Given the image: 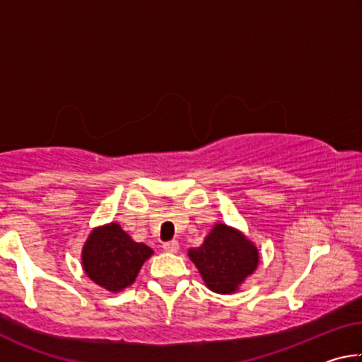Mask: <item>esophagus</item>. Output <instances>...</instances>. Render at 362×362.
<instances>
[{
    "mask_svg": "<svg viewBox=\"0 0 362 362\" xmlns=\"http://www.w3.org/2000/svg\"><path fill=\"white\" fill-rule=\"evenodd\" d=\"M163 249L166 250V252L175 254V252H179V243H177V241H168V243L163 244Z\"/></svg>",
    "mask_w": 362,
    "mask_h": 362,
    "instance_id": "esophagus-1",
    "label": "esophagus"
}]
</instances>
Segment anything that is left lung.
<instances>
[{
    "label": "left lung",
    "mask_w": 362,
    "mask_h": 362,
    "mask_svg": "<svg viewBox=\"0 0 362 362\" xmlns=\"http://www.w3.org/2000/svg\"><path fill=\"white\" fill-rule=\"evenodd\" d=\"M188 257L206 286L217 293L236 292L259 265L255 244L225 223H216L199 247L188 250Z\"/></svg>",
    "instance_id": "obj_1"
}]
</instances>
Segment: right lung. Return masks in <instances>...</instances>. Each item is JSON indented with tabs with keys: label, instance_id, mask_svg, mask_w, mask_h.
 Returning a JSON list of instances; mask_svg holds the SVG:
<instances>
[{
	"label": "right lung",
	"instance_id": "1",
	"mask_svg": "<svg viewBox=\"0 0 362 362\" xmlns=\"http://www.w3.org/2000/svg\"><path fill=\"white\" fill-rule=\"evenodd\" d=\"M151 254V247L136 243L118 223L112 222L90 231L81 252L83 269L97 286L119 292L136 281Z\"/></svg>",
	"mask_w": 362,
	"mask_h": 362
}]
</instances>
